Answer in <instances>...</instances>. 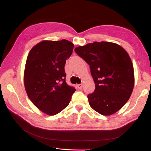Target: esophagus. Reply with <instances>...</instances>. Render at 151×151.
Here are the masks:
<instances>
[{"label": "esophagus", "instance_id": "1", "mask_svg": "<svg viewBox=\"0 0 151 151\" xmlns=\"http://www.w3.org/2000/svg\"><path fill=\"white\" fill-rule=\"evenodd\" d=\"M76 86H77L78 89H81V88H82V84H78L76 85Z\"/></svg>", "mask_w": 151, "mask_h": 151}]
</instances>
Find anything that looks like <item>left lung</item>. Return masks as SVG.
<instances>
[{"mask_svg":"<svg viewBox=\"0 0 151 151\" xmlns=\"http://www.w3.org/2000/svg\"><path fill=\"white\" fill-rule=\"evenodd\" d=\"M75 52L89 65L96 89L88 96L90 107L109 116L116 113L130 97L134 70L130 57L122 46L111 42L89 43Z\"/></svg>","mask_w":151,"mask_h":151,"instance_id":"1","label":"left lung"}]
</instances>
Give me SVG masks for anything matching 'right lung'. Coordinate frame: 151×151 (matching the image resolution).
<instances>
[{
  "instance_id": "obj_1",
  "label": "right lung",
  "mask_w": 151,
  "mask_h": 151,
  "mask_svg": "<svg viewBox=\"0 0 151 151\" xmlns=\"http://www.w3.org/2000/svg\"><path fill=\"white\" fill-rule=\"evenodd\" d=\"M74 44L67 40H42L27 58L23 81L27 94L44 113L53 116L67 107L76 89L68 86L65 72Z\"/></svg>"
}]
</instances>
